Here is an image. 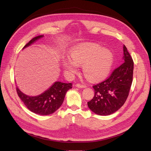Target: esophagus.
<instances>
[{"label": "esophagus", "mask_w": 151, "mask_h": 151, "mask_svg": "<svg viewBox=\"0 0 151 151\" xmlns=\"http://www.w3.org/2000/svg\"><path fill=\"white\" fill-rule=\"evenodd\" d=\"M75 86L76 87V88H86V86L85 85L80 84H76L75 85Z\"/></svg>", "instance_id": "obj_1"}]
</instances>
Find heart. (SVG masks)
<instances>
[{"label": "heart", "instance_id": "heart-1", "mask_svg": "<svg viewBox=\"0 0 151 151\" xmlns=\"http://www.w3.org/2000/svg\"><path fill=\"white\" fill-rule=\"evenodd\" d=\"M70 56L63 60L65 70L75 73L78 65L83 64V73L91 81H99L106 77L114 60L111 51L93 43L77 45L71 50Z\"/></svg>", "mask_w": 151, "mask_h": 151}]
</instances>
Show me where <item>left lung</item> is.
I'll list each match as a JSON object with an SVG mask.
<instances>
[{
    "label": "left lung",
    "mask_w": 151,
    "mask_h": 151,
    "mask_svg": "<svg viewBox=\"0 0 151 151\" xmlns=\"http://www.w3.org/2000/svg\"><path fill=\"white\" fill-rule=\"evenodd\" d=\"M124 63L106 80L93 86V98L88 102L92 112L100 116L110 115L120 109L129 96L133 80V61L125 45Z\"/></svg>",
    "instance_id": "obj_1"
}]
</instances>
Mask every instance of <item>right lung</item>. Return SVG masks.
Masks as SVG:
<instances>
[{
  "mask_svg": "<svg viewBox=\"0 0 151 151\" xmlns=\"http://www.w3.org/2000/svg\"><path fill=\"white\" fill-rule=\"evenodd\" d=\"M43 37L44 35H42L33 38L23 49ZM71 88V83L55 81L49 89L37 96H27L22 92L18 87H17V91L21 100L32 112L39 115L46 116L52 114L60 108L64 100L67 92Z\"/></svg>",
  "mask_w": 151,
  "mask_h": 151,
  "instance_id": "1",
  "label": "right lung"
}]
</instances>
